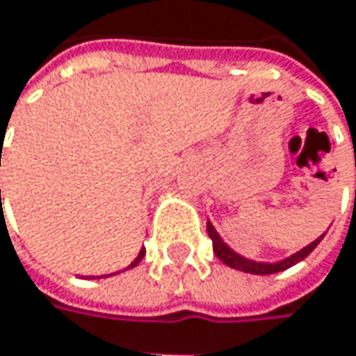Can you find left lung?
Wrapping results in <instances>:
<instances>
[{"label": "left lung", "instance_id": "8db88e82", "mask_svg": "<svg viewBox=\"0 0 356 356\" xmlns=\"http://www.w3.org/2000/svg\"><path fill=\"white\" fill-rule=\"evenodd\" d=\"M206 229H208V237L212 239V249H214L216 257H218L222 264H227V266H229V268H233V270L248 272V274H259V276L276 274V272H282V270H286V268H291V266L299 264L301 259H305L314 249L320 245V241L325 237V233H327V231H325V233L320 235L316 241H312L309 245H305L303 249H299V251H295V253L286 255L284 259H278V261H255V259H249V257H245V255L237 253V251L231 248L229 243H225V239L218 235V231L214 229V225H212L210 220L206 222Z\"/></svg>", "mask_w": 356, "mask_h": 356}]
</instances>
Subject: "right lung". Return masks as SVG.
<instances>
[{
	"mask_svg": "<svg viewBox=\"0 0 356 356\" xmlns=\"http://www.w3.org/2000/svg\"><path fill=\"white\" fill-rule=\"evenodd\" d=\"M144 255H146V249L142 248V249H140V253L136 255V259H134V261H131V264H129L127 268H123V270H129V268H134V266H138V264L142 261V257H144ZM123 270H121V272H123ZM115 274H119V272H113V274H105V276H97V278H107V276H115Z\"/></svg>",
	"mask_w": 356,
	"mask_h": 356,
	"instance_id": "right-lung-1",
	"label": "right lung"
}]
</instances>
